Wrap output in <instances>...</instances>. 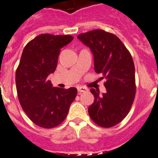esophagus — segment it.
<instances>
[{
	"instance_id": "esophagus-1",
	"label": "esophagus",
	"mask_w": 158,
	"mask_h": 158,
	"mask_svg": "<svg viewBox=\"0 0 158 158\" xmlns=\"http://www.w3.org/2000/svg\"><path fill=\"white\" fill-rule=\"evenodd\" d=\"M77 89H78V91H79V92H86V91H88V89L83 87V86H79V87L77 88Z\"/></svg>"
}]
</instances>
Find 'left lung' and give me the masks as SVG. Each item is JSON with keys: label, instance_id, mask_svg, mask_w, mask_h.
Returning a JSON list of instances; mask_svg holds the SVG:
<instances>
[{"label": "left lung", "instance_id": "8db88e82", "mask_svg": "<svg viewBox=\"0 0 158 158\" xmlns=\"http://www.w3.org/2000/svg\"><path fill=\"white\" fill-rule=\"evenodd\" d=\"M94 55V71L106 79V92L90 89L94 102L88 109L93 121L103 127H113L129 113L135 96V65L120 38L103 30L78 35Z\"/></svg>", "mask_w": 158, "mask_h": 158}]
</instances>
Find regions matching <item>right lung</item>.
<instances>
[{"label":"right lung","mask_w":158,"mask_h":158,"mask_svg":"<svg viewBox=\"0 0 158 158\" xmlns=\"http://www.w3.org/2000/svg\"><path fill=\"white\" fill-rule=\"evenodd\" d=\"M73 40L71 35L42 34L24 47L15 72L19 103L35 124L52 128L61 123L76 98L77 89L53 87L48 76L57 64L60 49Z\"/></svg>","instance_id":"obj_1"}]
</instances>
